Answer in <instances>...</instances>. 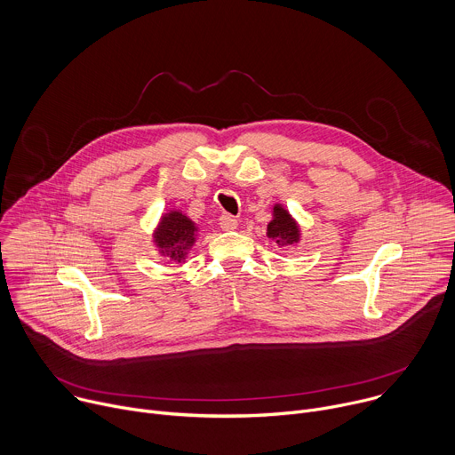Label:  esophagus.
Wrapping results in <instances>:
<instances>
[{"instance_id": "esophagus-1", "label": "esophagus", "mask_w": 455, "mask_h": 455, "mask_svg": "<svg viewBox=\"0 0 455 455\" xmlns=\"http://www.w3.org/2000/svg\"><path fill=\"white\" fill-rule=\"evenodd\" d=\"M220 227L223 230H234V228H237V220L234 216H230V214H223L220 218Z\"/></svg>"}]
</instances>
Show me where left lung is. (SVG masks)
<instances>
[{
	"instance_id": "8db88e82",
	"label": "left lung",
	"mask_w": 455,
	"mask_h": 455,
	"mask_svg": "<svg viewBox=\"0 0 455 455\" xmlns=\"http://www.w3.org/2000/svg\"><path fill=\"white\" fill-rule=\"evenodd\" d=\"M268 237L275 239L277 244H293L299 241V228L286 209L275 205L274 220L268 225Z\"/></svg>"
}]
</instances>
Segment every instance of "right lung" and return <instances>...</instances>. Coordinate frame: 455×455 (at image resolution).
Returning a JSON list of instances; mask_svg holds the SVG:
<instances>
[{
    "label": "right lung",
    "mask_w": 455,
    "mask_h": 455,
    "mask_svg": "<svg viewBox=\"0 0 455 455\" xmlns=\"http://www.w3.org/2000/svg\"><path fill=\"white\" fill-rule=\"evenodd\" d=\"M194 239H196V227L181 212L165 214L155 232V243L160 248V253L176 263L183 261L187 250L194 244Z\"/></svg>",
    "instance_id": "right-lung-1"
}]
</instances>
